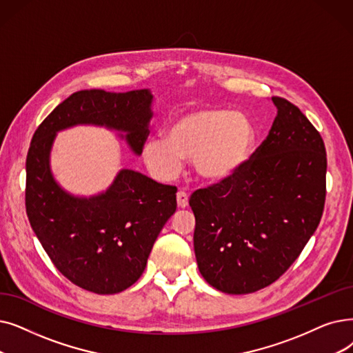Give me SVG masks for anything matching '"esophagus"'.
Listing matches in <instances>:
<instances>
[{"mask_svg":"<svg viewBox=\"0 0 353 353\" xmlns=\"http://www.w3.org/2000/svg\"><path fill=\"white\" fill-rule=\"evenodd\" d=\"M176 199H177V206H179V208L185 209V208L189 206V196H188V193L179 192L177 196H176Z\"/></svg>","mask_w":353,"mask_h":353,"instance_id":"esophagus-1","label":"esophagus"}]
</instances>
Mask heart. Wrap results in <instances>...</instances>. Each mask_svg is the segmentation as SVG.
<instances>
[{"instance_id":"b5f03b06","label":"heart","mask_w":353,"mask_h":353,"mask_svg":"<svg viewBox=\"0 0 353 353\" xmlns=\"http://www.w3.org/2000/svg\"><path fill=\"white\" fill-rule=\"evenodd\" d=\"M254 145L255 128L247 115L202 106L179 114L165 137H150L143 160L152 174L172 180L180 173L183 159H192L199 177L216 183L232 177L250 160Z\"/></svg>"}]
</instances>
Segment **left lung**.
I'll list each match as a JSON object with an SVG mask.
<instances>
[{"label": "left lung", "mask_w": 353, "mask_h": 353, "mask_svg": "<svg viewBox=\"0 0 353 353\" xmlns=\"http://www.w3.org/2000/svg\"><path fill=\"white\" fill-rule=\"evenodd\" d=\"M277 106L268 137L239 170L199 189L194 254L203 279L228 294L261 290L290 268L319 226L326 201V148L296 105Z\"/></svg>", "instance_id": "1"}]
</instances>
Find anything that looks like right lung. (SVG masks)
<instances>
[{
    "label": "right lung",
    "mask_w": 353,
    "mask_h": 353,
    "mask_svg": "<svg viewBox=\"0 0 353 353\" xmlns=\"http://www.w3.org/2000/svg\"><path fill=\"white\" fill-rule=\"evenodd\" d=\"M151 103L148 89L74 92L41 122L28 148L26 212L30 225L54 267L92 293H121L141 277L152 245L176 212L177 189L122 168L106 192L73 196L52 174V145L59 131L86 124L122 132L140 156L150 132Z\"/></svg>",
    "instance_id": "1"
}]
</instances>
